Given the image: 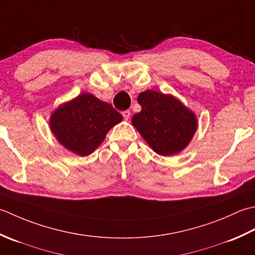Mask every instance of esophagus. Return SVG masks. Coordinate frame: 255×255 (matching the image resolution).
I'll use <instances>...</instances> for the list:
<instances>
[{
  "label": "esophagus",
  "mask_w": 255,
  "mask_h": 255,
  "mask_svg": "<svg viewBox=\"0 0 255 255\" xmlns=\"http://www.w3.org/2000/svg\"><path fill=\"white\" fill-rule=\"evenodd\" d=\"M122 116H123V118H124V120H128L129 117H131V112H129L128 110L123 111V112H122Z\"/></svg>",
  "instance_id": "1"
}]
</instances>
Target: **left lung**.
Returning a JSON list of instances; mask_svg holds the SVG:
<instances>
[{"instance_id":"left-lung-1","label":"left lung","mask_w":255,"mask_h":255,"mask_svg":"<svg viewBox=\"0 0 255 255\" xmlns=\"http://www.w3.org/2000/svg\"><path fill=\"white\" fill-rule=\"evenodd\" d=\"M137 102L142 110L132 124L155 153L171 156L188 146L198 128L189 108L174 96L149 89L139 93Z\"/></svg>"}]
</instances>
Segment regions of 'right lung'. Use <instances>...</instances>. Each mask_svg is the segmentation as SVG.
<instances>
[{"mask_svg":"<svg viewBox=\"0 0 255 255\" xmlns=\"http://www.w3.org/2000/svg\"><path fill=\"white\" fill-rule=\"evenodd\" d=\"M122 120L123 117L110 103L86 92L55 109L50 114L49 128L66 149L88 156Z\"/></svg>","mask_w":255,"mask_h":255,"instance_id":"1","label":"right lung"}]
</instances>
